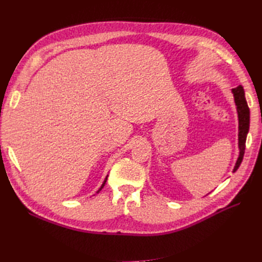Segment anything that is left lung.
<instances>
[{
  "instance_id": "obj_1",
  "label": "left lung",
  "mask_w": 262,
  "mask_h": 262,
  "mask_svg": "<svg viewBox=\"0 0 262 262\" xmlns=\"http://www.w3.org/2000/svg\"><path fill=\"white\" fill-rule=\"evenodd\" d=\"M234 95V100L236 104L237 114H238V147H239V156L237 158V162L234 167V172L238 169L242 164L243 157L245 154V147H246V139H247V134L249 131V121H250V113L247 105V101L245 98V92L243 86L239 85L236 89L232 90Z\"/></svg>"
}]
</instances>
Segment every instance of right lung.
Segmentation results:
<instances>
[{"mask_svg":"<svg viewBox=\"0 0 262 262\" xmlns=\"http://www.w3.org/2000/svg\"><path fill=\"white\" fill-rule=\"evenodd\" d=\"M107 177H108V176H107ZM107 177H106V178H105V180H104V182H102V185H101V187H100V188H99V189H98V191H97V192H99V191H100V190H101V189H102V188H104V186H105V184H106V181H107Z\"/></svg>","mask_w":262,"mask_h":262,"instance_id":"add662e5","label":"right lung"}]
</instances>
